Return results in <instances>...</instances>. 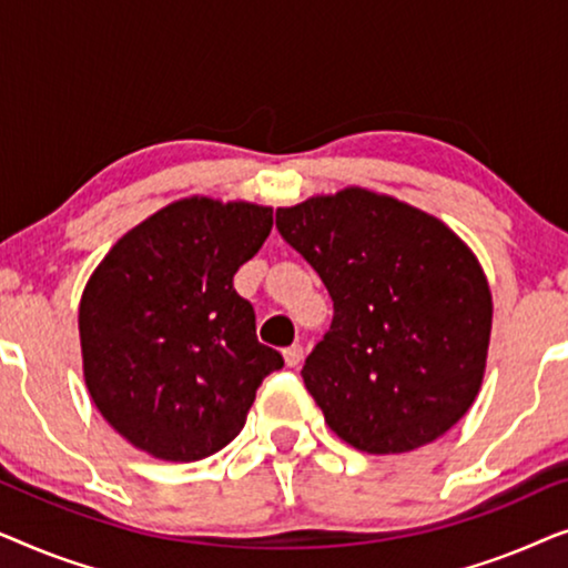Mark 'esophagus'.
<instances>
[{"label": "esophagus", "mask_w": 568, "mask_h": 568, "mask_svg": "<svg viewBox=\"0 0 568 568\" xmlns=\"http://www.w3.org/2000/svg\"><path fill=\"white\" fill-rule=\"evenodd\" d=\"M302 356H305V348H302L300 344H292L284 348V362L286 367H297V364L302 362Z\"/></svg>", "instance_id": "obj_1"}]
</instances>
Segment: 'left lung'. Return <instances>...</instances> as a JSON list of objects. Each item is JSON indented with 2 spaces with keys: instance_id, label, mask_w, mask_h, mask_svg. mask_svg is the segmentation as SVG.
<instances>
[{
  "instance_id": "left-lung-1",
  "label": "left lung",
  "mask_w": 568,
  "mask_h": 568,
  "mask_svg": "<svg viewBox=\"0 0 568 568\" xmlns=\"http://www.w3.org/2000/svg\"><path fill=\"white\" fill-rule=\"evenodd\" d=\"M276 230L323 278L333 321L302 367L325 422L372 455L429 445L484 379L491 292L434 216L362 189L278 209Z\"/></svg>"
}]
</instances>
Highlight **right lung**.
I'll use <instances>...</instances> for the list:
<instances>
[{"mask_svg": "<svg viewBox=\"0 0 568 568\" xmlns=\"http://www.w3.org/2000/svg\"><path fill=\"white\" fill-rule=\"evenodd\" d=\"M274 212L183 199L123 235L80 302L84 383L108 424L160 460L220 453L255 390L282 369L232 286L266 243Z\"/></svg>", "mask_w": 568, "mask_h": 568, "instance_id": "add662e5", "label": "right lung"}]
</instances>
